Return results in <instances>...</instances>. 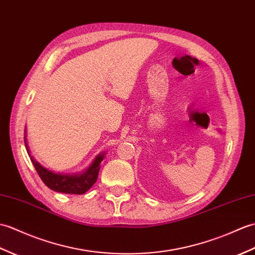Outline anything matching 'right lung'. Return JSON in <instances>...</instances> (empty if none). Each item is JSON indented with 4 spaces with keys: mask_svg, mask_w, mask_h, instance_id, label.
Here are the masks:
<instances>
[{
    "mask_svg": "<svg viewBox=\"0 0 255 255\" xmlns=\"http://www.w3.org/2000/svg\"><path fill=\"white\" fill-rule=\"evenodd\" d=\"M25 145L28 152V155L30 157L33 166L39 174L40 178L45 183L47 188H50L51 190L67 194H84L90 189L94 183H96L99 171L101 167V162L103 161L105 157V152L100 153L89 166L79 173L74 174H61V173H54L50 169L43 167L38 161H35V158L30 154L29 151L28 143L26 140V130H25Z\"/></svg>",
    "mask_w": 255,
    "mask_h": 255,
    "instance_id": "right-lung-1",
    "label": "right lung"
}]
</instances>
